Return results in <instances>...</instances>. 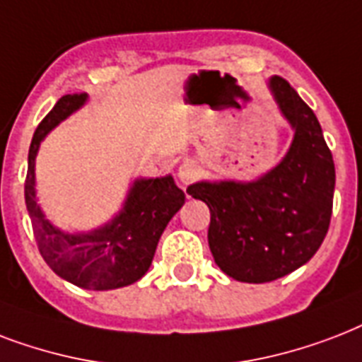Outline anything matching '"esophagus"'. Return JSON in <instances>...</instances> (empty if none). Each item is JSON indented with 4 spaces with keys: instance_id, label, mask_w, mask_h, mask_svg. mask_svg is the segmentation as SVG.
Instances as JSON below:
<instances>
[{
    "instance_id": "1",
    "label": "esophagus",
    "mask_w": 362,
    "mask_h": 362,
    "mask_svg": "<svg viewBox=\"0 0 362 362\" xmlns=\"http://www.w3.org/2000/svg\"><path fill=\"white\" fill-rule=\"evenodd\" d=\"M198 173L200 172H198V166H196L194 162H185V164H181V168H179L177 177L183 185H190L196 177H198Z\"/></svg>"
}]
</instances>
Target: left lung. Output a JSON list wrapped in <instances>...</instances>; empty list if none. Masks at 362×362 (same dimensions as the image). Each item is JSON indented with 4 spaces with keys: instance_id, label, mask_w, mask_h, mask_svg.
<instances>
[{
    "instance_id": "8db88e82",
    "label": "left lung",
    "mask_w": 362,
    "mask_h": 362,
    "mask_svg": "<svg viewBox=\"0 0 362 362\" xmlns=\"http://www.w3.org/2000/svg\"><path fill=\"white\" fill-rule=\"evenodd\" d=\"M268 85L295 130L283 160L257 181H200L187 189L209 207L207 242L217 266L243 283L274 281L306 264L332 215L334 160L317 117L285 79L272 77Z\"/></svg>"
}]
</instances>
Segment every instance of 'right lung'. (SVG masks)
<instances>
[{
  "label": "right lung",
  "mask_w": 362,
  "mask_h": 362,
  "mask_svg": "<svg viewBox=\"0 0 362 362\" xmlns=\"http://www.w3.org/2000/svg\"><path fill=\"white\" fill-rule=\"evenodd\" d=\"M85 102L86 94L62 96L39 122L28 153L24 196L39 253L50 270L81 288L109 291L132 285L147 274L162 232L185 204V192L172 175L136 179L122 209L96 230L71 234L45 219L35 198L39 145L52 128L83 107Z\"/></svg>",
  "instance_id": "add662e5"
}]
</instances>
